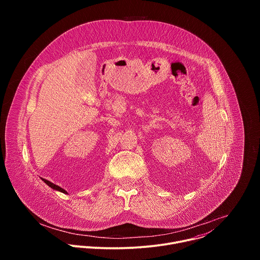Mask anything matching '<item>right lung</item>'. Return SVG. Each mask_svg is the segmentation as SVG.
I'll use <instances>...</instances> for the list:
<instances>
[{"instance_id":"right-lung-1","label":"right lung","mask_w":260,"mask_h":260,"mask_svg":"<svg viewBox=\"0 0 260 260\" xmlns=\"http://www.w3.org/2000/svg\"><path fill=\"white\" fill-rule=\"evenodd\" d=\"M42 179V181H44L49 187H51L52 189H54V190H56V191H60V192H62V193H66V194H68V192L63 189V188H61V187H59L58 185H56V184H53L52 182H50V181H48V180H46V179H44V178H41Z\"/></svg>"}]
</instances>
